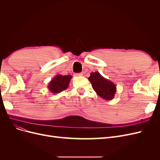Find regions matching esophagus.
Masks as SVG:
<instances>
[{"mask_svg":"<svg viewBox=\"0 0 160 160\" xmlns=\"http://www.w3.org/2000/svg\"><path fill=\"white\" fill-rule=\"evenodd\" d=\"M75 75L76 76H82V75H83V74H82V73H76Z\"/></svg>","mask_w":160,"mask_h":160,"instance_id":"esophagus-1","label":"esophagus"}]
</instances>
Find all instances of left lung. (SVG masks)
<instances>
[{
  "label": "left lung",
  "instance_id": "left-lung-1",
  "mask_svg": "<svg viewBox=\"0 0 160 160\" xmlns=\"http://www.w3.org/2000/svg\"><path fill=\"white\" fill-rule=\"evenodd\" d=\"M88 79L96 93L101 98L108 101L114 98L117 88L113 82L105 79L98 71L91 72Z\"/></svg>",
  "mask_w": 160,
  "mask_h": 160
}]
</instances>
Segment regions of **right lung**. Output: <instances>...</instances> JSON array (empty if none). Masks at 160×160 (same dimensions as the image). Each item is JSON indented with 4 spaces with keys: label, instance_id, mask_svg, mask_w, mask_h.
<instances>
[{
    "label": "right lung",
    "instance_id": "obj_1",
    "mask_svg": "<svg viewBox=\"0 0 160 160\" xmlns=\"http://www.w3.org/2000/svg\"><path fill=\"white\" fill-rule=\"evenodd\" d=\"M72 76L57 75L51 79L48 85V89L52 93H60L68 88Z\"/></svg>",
    "mask_w": 160,
    "mask_h": 160
}]
</instances>
